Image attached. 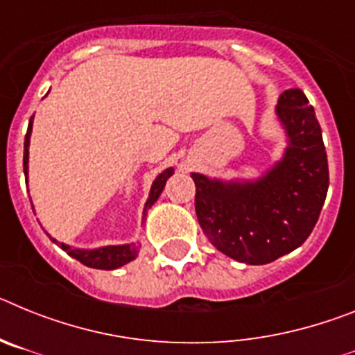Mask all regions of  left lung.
<instances>
[{
    "label": "left lung",
    "mask_w": 355,
    "mask_h": 355,
    "mask_svg": "<svg viewBox=\"0 0 355 355\" xmlns=\"http://www.w3.org/2000/svg\"><path fill=\"white\" fill-rule=\"evenodd\" d=\"M275 114L286 130L288 147L261 180L224 183L192 174L205 234L220 252L247 265H266L302 245L327 196V153L306 94L283 92Z\"/></svg>",
    "instance_id": "obj_1"
}]
</instances>
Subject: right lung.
Returning <instances> with one entry per match:
<instances>
[{
    "label": "right lung",
    "mask_w": 355,
    "mask_h": 355,
    "mask_svg": "<svg viewBox=\"0 0 355 355\" xmlns=\"http://www.w3.org/2000/svg\"><path fill=\"white\" fill-rule=\"evenodd\" d=\"M31 124H33V117L30 119V124H28V133L26 139H24V156H23V167H24V175L28 178V146H30V135H31ZM174 168H167L163 171L162 174L158 175L150 187L149 199L146 202V209L150 208L155 205L156 199L162 193L163 187L167 183V180L172 175ZM51 238V236H49ZM55 243L58 241L55 238H51ZM65 252L71 256V258L78 259L80 263H83L85 266H90V268H99V270H114V268H119V266L126 265L131 259H135L139 256V247L135 243H130V245H110V247H101V249H94V250H83V249H72V247L65 245V243H58Z\"/></svg>",
    "instance_id": "1"
}]
</instances>
